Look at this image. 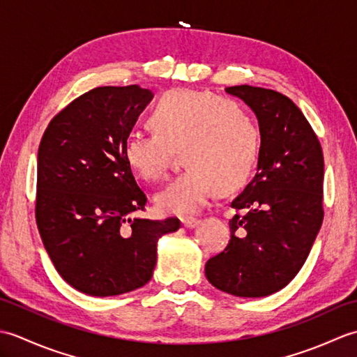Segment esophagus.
<instances>
[{
	"mask_svg": "<svg viewBox=\"0 0 357 357\" xmlns=\"http://www.w3.org/2000/svg\"><path fill=\"white\" fill-rule=\"evenodd\" d=\"M181 222H183L185 229H193V227L198 225L199 221L196 218H183V219H181Z\"/></svg>",
	"mask_w": 357,
	"mask_h": 357,
	"instance_id": "obj_1",
	"label": "esophagus"
}]
</instances>
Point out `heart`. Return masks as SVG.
I'll return each instance as SVG.
<instances>
[{
  "label": "heart",
  "instance_id": "obj_1",
  "mask_svg": "<svg viewBox=\"0 0 357 357\" xmlns=\"http://www.w3.org/2000/svg\"><path fill=\"white\" fill-rule=\"evenodd\" d=\"M153 133H132L124 158L135 174L161 179L172 150L187 169L156 195L164 213L190 215L215 190L229 195L245 187L261 155V132L248 113L227 98L199 90L165 92L147 118Z\"/></svg>",
  "mask_w": 357,
  "mask_h": 357
}]
</instances>
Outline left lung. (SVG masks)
<instances>
[{
    "instance_id": "8db88e82",
    "label": "left lung",
    "mask_w": 357,
    "mask_h": 357,
    "mask_svg": "<svg viewBox=\"0 0 357 357\" xmlns=\"http://www.w3.org/2000/svg\"><path fill=\"white\" fill-rule=\"evenodd\" d=\"M256 115L261 155L252 183L231 201L230 241L206 264L208 282L238 298H264L298 275L321 230L324 155L290 98L253 86L227 87Z\"/></svg>"
}]
</instances>
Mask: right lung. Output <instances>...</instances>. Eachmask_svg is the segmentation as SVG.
I'll use <instances>...</instances> for the list:
<instances>
[{
  "mask_svg": "<svg viewBox=\"0 0 357 357\" xmlns=\"http://www.w3.org/2000/svg\"><path fill=\"white\" fill-rule=\"evenodd\" d=\"M153 93L98 87L50 121L38 149L36 225L53 267L89 296H118L153 276L158 239L176 218H132L147 196L124 158V142Z\"/></svg>",
  "mask_w": 357,
  "mask_h": 357,
  "instance_id": "obj_1",
  "label": "right lung"
}]
</instances>
